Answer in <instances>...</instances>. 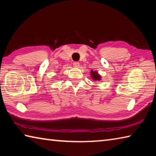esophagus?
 <instances>
[{"label": "esophagus", "instance_id": "obj_1", "mask_svg": "<svg viewBox=\"0 0 156 156\" xmlns=\"http://www.w3.org/2000/svg\"><path fill=\"white\" fill-rule=\"evenodd\" d=\"M73 65L74 67H78L79 66H80V63L78 62H74L73 63Z\"/></svg>", "mask_w": 156, "mask_h": 156}]
</instances>
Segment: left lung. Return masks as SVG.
I'll return each mask as SVG.
<instances>
[{
    "label": "left lung",
    "instance_id": "8db88e82",
    "mask_svg": "<svg viewBox=\"0 0 156 156\" xmlns=\"http://www.w3.org/2000/svg\"><path fill=\"white\" fill-rule=\"evenodd\" d=\"M90 75H91V78L93 79V80L100 81L101 80V76L99 74L97 71L91 70L90 72Z\"/></svg>",
    "mask_w": 156,
    "mask_h": 156
}]
</instances>
